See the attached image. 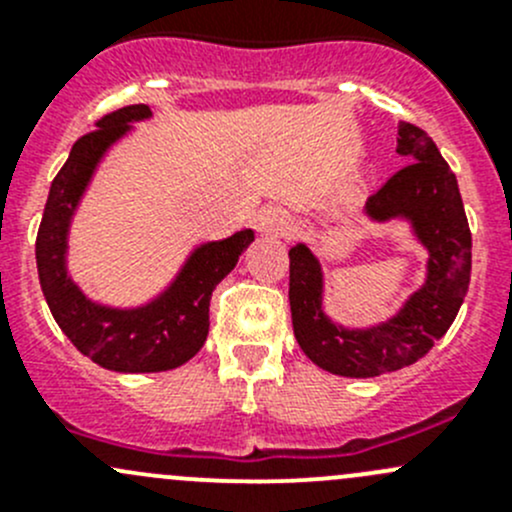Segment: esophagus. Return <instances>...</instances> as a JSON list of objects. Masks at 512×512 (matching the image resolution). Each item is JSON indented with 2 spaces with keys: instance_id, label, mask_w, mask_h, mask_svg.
<instances>
[{
  "instance_id": "34e87169",
  "label": "esophagus",
  "mask_w": 512,
  "mask_h": 512,
  "mask_svg": "<svg viewBox=\"0 0 512 512\" xmlns=\"http://www.w3.org/2000/svg\"><path fill=\"white\" fill-rule=\"evenodd\" d=\"M292 215L282 208H267L262 210L260 218H257V227L265 235H277V237H287L292 232Z\"/></svg>"
}]
</instances>
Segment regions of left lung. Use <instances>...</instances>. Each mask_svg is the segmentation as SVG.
Segmentation results:
<instances>
[{
	"label": "left lung",
	"mask_w": 512,
	"mask_h": 512,
	"mask_svg": "<svg viewBox=\"0 0 512 512\" xmlns=\"http://www.w3.org/2000/svg\"><path fill=\"white\" fill-rule=\"evenodd\" d=\"M396 153L411 163L396 170L369 200L379 223L406 218L428 250L426 285L389 322L344 329L322 312V267L307 245L289 250V307L302 352L324 371L369 379L411 366L448 332L471 282V227L458 180L436 143L414 123L399 121Z\"/></svg>",
	"instance_id": "1"
}]
</instances>
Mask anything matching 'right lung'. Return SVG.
<instances>
[{
	"label": "right lung",
	"mask_w": 512,
	"mask_h": 512,
	"mask_svg": "<svg viewBox=\"0 0 512 512\" xmlns=\"http://www.w3.org/2000/svg\"><path fill=\"white\" fill-rule=\"evenodd\" d=\"M151 116L146 103L118 108L96 121L71 148L69 160L56 173L36 232V267L41 292L61 332L81 354L98 366L126 374L168 371L200 352L210 329V297L230 275L245 247L255 240L240 230L220 242L200 245L175 282L156 302L138 309H111L91 302L66 275V235L81 193L89 185L106 148L128 131V123Z\"/></svg>",
	"instance_id": "obj_1"
}]
</instances>
